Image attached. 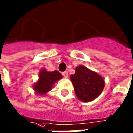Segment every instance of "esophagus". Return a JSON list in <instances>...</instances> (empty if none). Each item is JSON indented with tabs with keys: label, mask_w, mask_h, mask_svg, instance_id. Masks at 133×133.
<instances>
[{
	"label": "esophagus",
	"mask_w": 133,
	"mask_h": 133,
	"mask_svg": "<svg viewBox=\"0 0 133 133\" xmlns=\"http://www.w3.org/2000/svg\"><path fill=\"white\" fill-rule=\"evenodd\" d=\"M62 76H63L64 78H68V76H69L68 72H62Z\"/></svg>",
	"instance_id": "esophagus-1"
}]
</instances>
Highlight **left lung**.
I'll use <instances>...</instances> for the list:
<instances>
[{"mask_svg": "<svg viewBox=\"0 0 133 133\" xmlns=\"http://www.w3.org/2000/svg\"><path fill=\"white\" fill-rule=\"evenodd\" d=\"M70 79L74 86L77 98L82 102H89L96 98L102 91L105 83L103 78L85 66H78Z\"/></svg>", "mask_w": 133, "mask_h": 133, "instance_id": "obj_1", "label": "left lung"}]
</instances>
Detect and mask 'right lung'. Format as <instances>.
Returning a JSON list of instances; mask_svg holds the SVG:
<instances>
[{"mask_svg":"<svg viewBox=\"0 0 133 133\" xmlns=\"http://www.w3.org/2000/svg\"><path fill=\"white\" fill-rule=\"evenodd\" d=\"M62 77L61 74L57 71L47 72L45 69L41 70L39 73V79L34 86V89L38 94L44 95L51 90L54 83Z\"/></svg>","mask_w":133,"mask_h":133,"instance_id":"1","label":"right lung"}]
</instances>
